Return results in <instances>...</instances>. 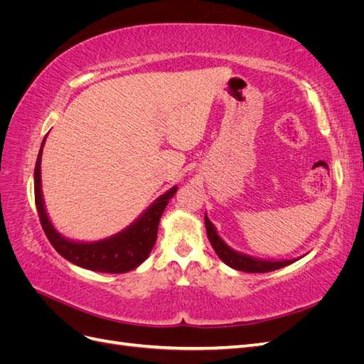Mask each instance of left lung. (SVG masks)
<instances>
[{
  "label": "left lung",
  "mask_w": 364,
  "mask_h": 364,
  "mask_svg": "<svg viewBox=\"0 0 364 364\" xmlns=\"http://www.w3.org/2000/svg\"><path fill=\"white\" fill-rule=\"evenodd\" d=\"M205 226H206V234L209 238V243H211V246L214 247L218 258L222 259L226 266L232 267L235 270H240V272L266 273V272L278 270L281 267L289 266V264L305 257V255H302V257L291 258V259H264V258L252 257V255H247V253L238 252V250L230 247L226 241L218 235L217 228L213 225V222L208 218L206 214H205Z\"/></svg>",
  "instance_id": "left-lung-1"
}]
</instances>
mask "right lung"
Here are the masks:
<instances>
[{
    "label": "right lung",
    "instance_id": "right-lung-1",
    "mask_svg": "<svg viewBox=\"0 0 364 364\" xmlns=\"http://www.w3.org/2000/svg\"><path fill=\"white\" fill-rule=\"evenodd\" d=\"M47 136L43 138L35 167V202L38 214L43 228V232L48 237L50 243L60 255L75 266L105 273H126L136 269L144 262L156 243L159 220L165 206L168 205L171 197L178 191V185L161 194L158 199L142 213L135 222L119 232L97 241H79L62 235L54 228L48 217L46 202L42 194L41 179V159L42 149Z\"/></svg>",
    "mask_w": 364,
    "mask_h": 364
}]
</instances>
